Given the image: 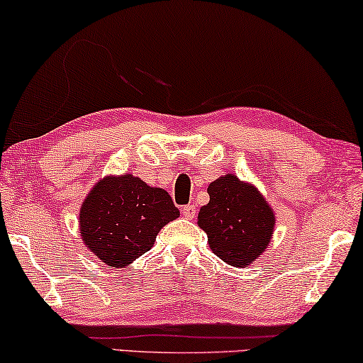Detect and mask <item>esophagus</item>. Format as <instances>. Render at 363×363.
<instances>
[{
    "label": "esophagus",
    "mask_w": 363,
    "mask_h": 363,
    "mask_svg": "<svg viewBox=\"0 0 363 363\" xmlns=\"http://www.w3.org/2000/svg\"><path fill=\"white\" fill-rule=\"evenodd\" d=\"M182 213L186 220H193V218L196 216V208L193 205H185V206H182Z\"/></svg>",
    "instance_id": "34e87169"
}]
</instances>
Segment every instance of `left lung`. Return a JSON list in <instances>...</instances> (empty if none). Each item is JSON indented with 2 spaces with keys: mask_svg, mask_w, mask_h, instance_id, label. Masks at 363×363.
Segmentation results:
<instances>
[{
  "mask_svg": "<svg viewBox=\"0 0 363 363\" xmlns=\"http://www.w3.org/2000/svg\"><path fill=\"white\" fill-rule=\"evenodd\" d=\"M210 201L200 208L198 226L208 235L210 250L235 267L252 264L274 235L276 216L252 183L226 173L208 186Z\"/></svg>",
  "mask_w": 363,
  "mask_h": 363,
  "instance_id": "left-lung-1",
  "label": "left lung"
}]
</instances>
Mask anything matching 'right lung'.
<instances>
[{
	"instance_id": "obj_1",
	"label": "right lung",
	"mask_w": 363,
	"mask_h": 363,
	"mask_svg": "<svg viewBox=\"0 0 363 363\" xmlns=\"http://www.w3.org/2000/svg\"><path fill=\"white\" fill-rule=\"evenodd\" d=\"M180 216L163 188L138 177L108 175L99 180L79 211L81 240L94 256L112 267H125L150 251L157 235Z\"/></svg>"
}]
</instances>
